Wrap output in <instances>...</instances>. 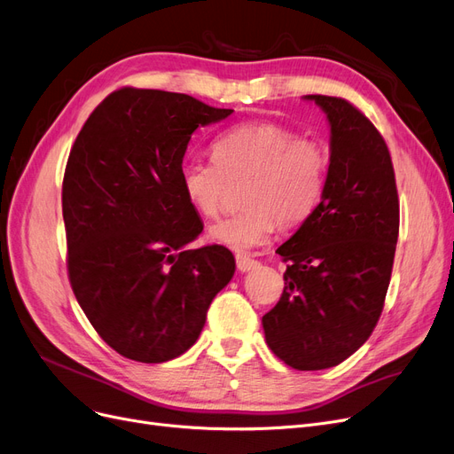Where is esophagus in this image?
Wrapping results in <instances>:
<instances>
[{
	"label": "esophagus",
	"instance_id": "obj_1",
	"mask_svg": "<svg viewBox=\"0 0 454 454\" xmlns=\"http://www.w3.org/2000/svg\"><path fill=\"white\" fill-rule=\"evenodd\" d=\"M237 266H239L240 271H249V270L259 268L261 262L259 261H253V259H249L246 255H237Z\"/></svg>",
	"mask_w": 454,
	"mask_h": 454
}]
</instances>
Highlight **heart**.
I'll use <instances>...</instances> for the list:
<instances>
[{
    "label": "heart",
    "instance_id": "1",
    "mask_svg": "<svg viewBox=\"0 0 454 454\" xmlns=\"http://www.w3.org/2000/svg\"><path fill=\"white\" fill-rule=\"evenodd\" d=\"M214 161L192 160L180 168L186 201L205 217L223 208L229 186H242L240 214L208 229V239L247 253L264 246L279 227L301 223L317 208L328 173V153L311 137H296L278 122H247L212 145Z\"/></svg>",
    "mask_w": 454,
    "mask_h": 454
}]
</instances>
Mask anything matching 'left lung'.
<instances>
[{
    "mask_svg": "<svg viewBox=\"0 0 454 454\" xmlns=\"http://www.w3.org/2000/svg\"><path fill=\"white\" fill-rule=\"evenodd\" d=\"M330 124L320 203L278 253L288 262L278 305L262 317L268 347L288 367L322 371L364 344L382 315L398 239L387 145L350 102L305 95Z\"/></svg>",
    "mask_w": 454,
    "mask_h": 454,
    "instance_id": "8db88e82",
    "label": "left lung"
}]
</instances>
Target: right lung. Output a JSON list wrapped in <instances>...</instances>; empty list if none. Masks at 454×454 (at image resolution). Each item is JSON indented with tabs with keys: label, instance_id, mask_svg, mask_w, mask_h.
I'll list each match as a JSON object with an SVG mask.
<instances>
[{
	"label": "right lung",
	"instance_id": "right-lung-1",
	"mask_svg": "<svg viewBox=\"0 0 454 454\" xmlns=\"http://www.w3.org/2000/svg\"><path fill=\"white\" fill-rule=\"evenodd\" d=\"M183 93L124 87L89 115L63 178L68 279L97 333L121 356L164 364L201 333L234 276L180 188L192 134L229 117Z\"/></svg>",
	"mask_w": 454,
	"mask_h": 454
}]
</instances>
